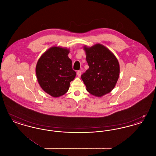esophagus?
<instances>
[{
    "label": "esophagus",
    "instance_id": "1",
    "mask_svg": "<svg viewBox=\"0 0 156 156\" xmlns=\"http://www.w3.org/2000/svg\"><path fill=\"white\" fill-rule=\"evenodd\" d=\"M81 73L82 71H80H80H77L76 74H77V75H78V77H80V76H81Z\"/></svg>",
    "mask_w": 156,
    "mask_h": 156
}]
</instances>
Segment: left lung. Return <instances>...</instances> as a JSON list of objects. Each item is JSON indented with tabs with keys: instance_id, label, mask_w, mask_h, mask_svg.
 <instances>
[{
	"instance_id": "obj_1",
	"label": "left lung",
	"mask_w": 156,
	"mask_h": 156,
	"mask_svg": "<svg viewBox=\"0 0 156 156\" xmlns=\"http://www.w3.org/2000/svg\"><path fill=\"white\" fill-rule=\"evenodd\" d=\"M83 49L89 68L82 74V80L90 94L96 97L104 96L111 92L118 80V60L103 45L84 46Z\"/></svg>"
}]
</instances>
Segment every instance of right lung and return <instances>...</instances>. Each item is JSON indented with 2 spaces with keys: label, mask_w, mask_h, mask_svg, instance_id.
I'll use <instances>...</instances> for the list:
<instances>
[{
  "label": "right lung",
  "mask_w": 156,
  "mask_h": 156,
  "mask_svg": "<svg viewBox=\"0 0 156 156\" xmlns=\"http://www.w3.org/2000/svg\"><path fill=\"white\" fill-rule=\"evenodd\" d=\"M69 52L67 48L54 46L38 60L36 67L37 81L44 91L51 97L64 95L76 76L72 61L68 56Z\"/></svg>",
  "instance_id": "add662e5"
}]
</instances>
